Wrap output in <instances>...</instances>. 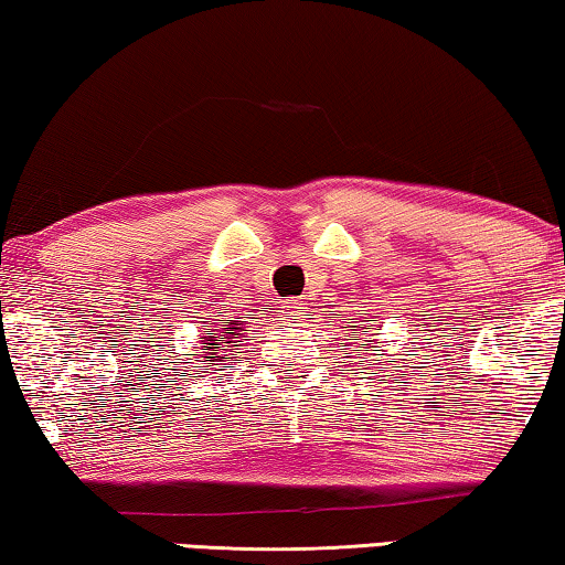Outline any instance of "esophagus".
I'll return each mask as SVG.
<instances>
[{
	"mask_svg": "<svg viewBox=\"0 0 565 565\" xmlns=\"http://www.w3.org/2000/svg\"><path fill=\"white\" fill-rule=\"evenodd\" d=\"M285 308H288L290 320H300L302 318V310H306V302H302V300H290Z\"/></svg>",
	"mask_w": 565,
	"mask_h": 565,
	"instance_id": "1",
	"label": "esophagus"
}]
</instances>
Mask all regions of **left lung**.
Masks as SVG:
<instances>
[{
	"label": "left lung",
	"mask_w": 565,
	"mask_h": 565,
	"mask_svg": "<svg viewBox=\"0 0 565 565\" xmlns=\"http://www.w3.org/2000/svg\"><path fill=\"white\" fill-rule=\"evenodd\" d=\"M371 318H369V312H359V318H351L353 326H349V331H355V335H351L349 341L359 343V349H369L366 335H379V333H373V331H381V326L373 328V320Z\"/></svg>",
	"instance_id": "obj_1"
}]
</instances>
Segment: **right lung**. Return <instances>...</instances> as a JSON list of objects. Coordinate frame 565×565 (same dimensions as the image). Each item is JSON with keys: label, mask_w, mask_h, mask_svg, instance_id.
Wrapping results in <instances>:
<instances>
[{"label": "right lung", "mask_w": 565, "mask_h": 565, "mask_svg": "<svg viewBox=\"0 0 565 565\" xmlns=\"http://www.w3.org/2000/svg\"><path fill=\"white\" fill-rule=\"evenodd\" d=\"M206 331H204V345H199V351L194 353L196 359H202L199 363H204V369H212V366H220L216 361H224V359H237V345L242 341H247V335L242 333L245 331V320H232L227 328H220V323H212L210 318H206ZM216 371V369H214ZM210 373V371H204ZM192 376V373H189Z\"/></svg>", "instance_id": "obj_1"}]
</instances>
